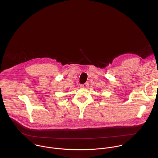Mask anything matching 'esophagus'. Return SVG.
I'll list each match as a JSON object with an SVG mask.
<instances>
[{"mask_svg":"<svg viewBox=\"0 0 158 158\" xmlns=\"http://www.w3.org/2000/svg\"><path fill=\"white\" fill-rule=\"evenodd\" d=\"M88 86H89V84H88V83H85V84L81 85L80 87H81V88H86Z\"/></svg>","mask_w":158,"mask_h":158,"instance_id":"esophagus-1","label":"esophagus"}]
</instances>
